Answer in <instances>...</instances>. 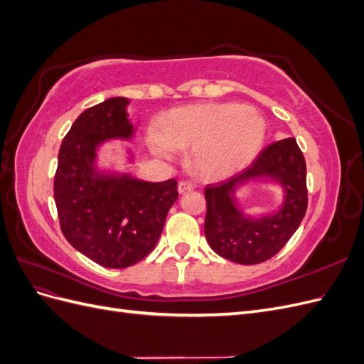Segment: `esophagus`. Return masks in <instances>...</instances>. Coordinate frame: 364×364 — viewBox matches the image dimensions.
<instances>
[{"label":"esophagus","mask_w":364,"mask_h":364,"mask_svg":"<svg viewBox=\"0 0 364 364\" xmlns=\"http://www.w3.org/2000/svg\"><path fill=\"white\" fill-rule=\"evenodd\" d=\"M178 190H179V193H181V194H183V193H188V191H193V190H194V185H193L191 182L182 181V182H179V185H178Z\"/></svg>","instance_id":"34e87169"}]
</instances>
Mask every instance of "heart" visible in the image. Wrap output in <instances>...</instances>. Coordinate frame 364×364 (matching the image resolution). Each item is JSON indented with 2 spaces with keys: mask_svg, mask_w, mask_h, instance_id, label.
I'll list each match as a JSON object with an SVG mask.
<instances>
[{
  "mask_svg": "<svg viewBox=\"0 0 364 364\" xmlns=\"http://www.w3.org/2000/svg\"><path fill=\"white\" fill-rule=\"evenodd\" d=\"M267 124L238 103H205L173 109L150 132V147L162 158L188 151L190 168L206 179H222L245 168L258 155Z\"/></svg>",
  "mask_w": 364,
  "mask_h": 364,
  "instance_id": "1",
  "label": "heart"
}]
</instances>
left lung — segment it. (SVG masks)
Masks as SVG:
<instances>
[{"instance_id":"obj_1","label":"left lung","mask_w":364,"mask_h":364,"mask_svg":"<svg viewBox=\"0 0 364 364\" xmlns=\"http://www.w3.org/2000/svg\"><path fill=\"white\" fill-rule=\"evenodd\" d=\"M257 177H270L283 185L286 199L277 215L250 219L236 208L232 197L236 186ZM205 199V235L217 255L245 266L270 259L291 238L306 213V165L296 139L273 142L246 170L208 185Z\"/></svg>"}]
</instances>
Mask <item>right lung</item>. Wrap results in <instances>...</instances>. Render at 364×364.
I'll list each match as a JSON object with an SVG mask.
<instances>
[{
    "label": "right lung",
    "instance_id": "obj_1",
    "mask_svg": "<svg viewBox=\"0 0 364 364\" xmlns=\"http://www.w3.org/2000/svg\"><path fill=\"white\" fill-rule=\"evenodd\" d=\"M124 97L86 109L65 135L54 174V202L62 234L85 257L109 269L130 267L156 246L178 200V181L144 182L95 170L97 147L129 139Z\"/></svg>",
    "mask_w": 364,
    "mask_h": 364
}]
</instances>
